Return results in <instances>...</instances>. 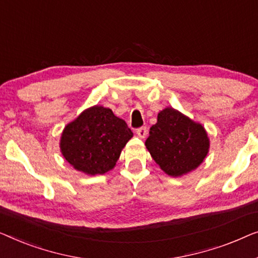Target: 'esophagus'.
Here are the masks:
<instances>
[{
  "label": "esophagus",
  "instance_id": "1",
  "mask_svg": "<svg viewBox=\"0 0 258 258\" xmlns=\"http://www.w3.org/2000/svg\"><path fill=\"white\" fill-rule=\"evenodd\" d=\"M147 128L146 127H140V128H138L137 130V134H138V137L139 138H141V139H144V138H146V136H147Z\"/></svg>",
  "mask_w": 258,
  "mask_h": 258
}]
</instances>
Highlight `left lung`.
Listing matches in <instances>:
<instances>
[{
	"label": "left lung",
	"mask_w": 258,
	"mask_h": 258,
	"mask_svg": "<svg viewBox=\"0 0 258 258\" xmlns=\"http://www.w3.org/2000/svg\"><path fill=\"white\" fill-rule=\"evenodd\" d=\"M145 145L160 168L176 177L202 164L209 151V138L201 124L166 107L158 113L157 124L150 128Z\"/></svg>",
	"instance_id": "8db88e82"
}]
</instances>
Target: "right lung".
<instances>
[{
    "label": "right lung",
    "mask_w": 258,
    "mask_h": 258,
    "mask_svg": "<svg viewBox=\"0 0 258 258\" xmlns=\"http://www.w3.org/2000/svg\"><path fill=\"white\" fill-rule=\"evenodd\" d=\"M132 137L122 119L115 117L110 108L96 105L65 126L59 146L65 160L75 169L96 175L114 168Z\"/></svg>",
    "instance_id": "right-lung-1"
}]
</instances>
